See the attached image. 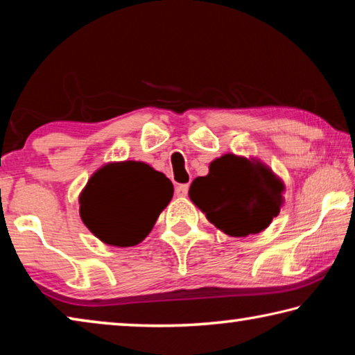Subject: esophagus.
<instances>
[{
  "mask_svg": "<svg viewBox=\"0 0 355 355\" xmlns=\"http://www.w3.org/2000/svg\"><path fill=\"white\" fill-rule=\"evenodd\" d=\"M188 191H189L188 184H178L175 188V194L178 197H186V196H188Z\"/></svg>",
  "mask_w": 355,
  "mask_h": 355,
  "instance_id": "esophagus-1",
  "label": "esophagus"
}]
</instances>
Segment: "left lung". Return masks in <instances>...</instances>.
Segmentation results:
<instances>
[{"mask_svg": "<svg viewBox=\"0 0 355 355\" xmlns=\"http://www.w3.org/2000/svg\"><path fill=\"white\" fill-rule=\"evenodd\" d=\"M284 184L257 161L224 155L209 164L207 177L189 188L191 200L209 222L232 236L255 235L280 213Z\"/></svg>", "mask_w": 355, "mask_h": 355, "instance_id": "obj_1", "label": "left lung"}]
</instances>
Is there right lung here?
Segmentation results:
<instances>
[{
    "label": "right lung",
    "mask_w": 355,
    "mask_h": 355,
    "mask_svg": "<svg viewBox=\"0 0 355 355\" xmlns=\"http://www.w3.org/2000/svg\"><path fill=\"white\" fill-rule=\"evenodd\" d=\"M172 196L171 180L147 164H107L94 173L81 192L80 214L101 241L130 248L148 235Z\"/></svg>",
    "instance_id": "1"
}]
</instances>
